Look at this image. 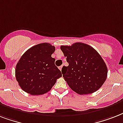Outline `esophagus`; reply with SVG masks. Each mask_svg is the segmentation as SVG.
<instances>
[{"mask_svg": "<svg viewBox=\"0 0 123 123\" xmlns=\"http://www.w3.org/2000/svg\"><path fill=\"white\" fill-rule=\"evenodd\" d=\"M62 66H59V69L60 70H61H61H62Z\"/></svg>", "mask_w": 123, "mask_h": 123, "instance_id": "34e87169", "label": "esophagus"}]
</instances>
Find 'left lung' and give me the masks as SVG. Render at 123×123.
<instances>
[{"label": "left lung", "instance_id": "left-lung-1", "mask_svg": "<svg viewBox=\"0 0 123 123\" xmlns=\"http://www.w3.org/2000/svg\"><path fill=\"white\" fill-rule=\"evenodd\" d=\"M69 65L62 73L68 85L77 94H91L101 87L107 77L106 64L95 49L83 43L61 46Z\"/></svg>", "mask_w": 123, "mask_h": 123}]
</instances>
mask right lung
<instances>
[{
    "mask_svg": "<svg viewBox=\"0 0 123 123\" xmlns=\"http://www.w3.org/2000/svg\"><path fill=\"white\" fill-rule=\"evenodd\" d=\"M55 48L43 43L32 46L24 53L16 64L15 76L19 86L31 95H41L48 92L61 71L55 65L52 54Z\"/></svg>",
    "mask_w": 123,
    "mask_h": 123,
    "instance_id": "right-lung-1",
    "label": "right lung"
}]
</instances>
